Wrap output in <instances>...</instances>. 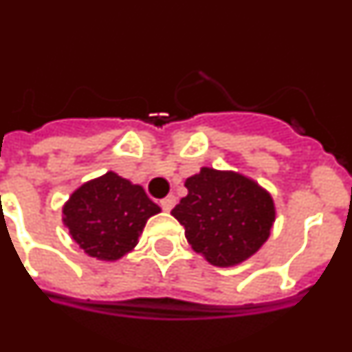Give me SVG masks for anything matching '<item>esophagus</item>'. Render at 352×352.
<instances>
[{
    "mask_svg": "<svg viewBox=\"0 0 352 352\" xmlns=\"http://www.w3.org/2000/svg\"><path fill=\"white\" fill-rule=\"evenodd\" d=\"M174 204H176V197L174 195H167V197H164L160 201V206L164 211H170L174 208Z\"/></svg>",
    "mask_w": 352,
    "mask_h": 352,
    "instance_id": "esophagus-1",
    "label": "esophagus"
}]
</instances>
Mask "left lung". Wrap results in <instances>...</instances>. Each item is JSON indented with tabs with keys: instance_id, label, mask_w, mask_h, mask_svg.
Segmentation results:
<instances>
[{
	"instance_id": "left-lung-1",
	"label": "left lung",
	"mask_w": 352,
	"mask_h": 352,
	"mask_svg": "<svg viewBox=\"0 0 352 352\" xmlns=\"http://www.w3.org/2000/svg\"><path fill=\"white\" fill-rule=\"evenodd\" d=\"M185 186L188 194L170 214L208 263L219 268L238 266L266 243L276 210L272 194L259 183L236 170L201 167Z\"/></svg>"
}]
</instances>
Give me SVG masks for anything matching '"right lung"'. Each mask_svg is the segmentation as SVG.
I'll list each match as a JSON object with an SVG mask.
<instances>
[{
  "instance_id": "right-lung-1",
  "label": "right lung",
  "mask_w": 352,
  "mask_h": 352,
  "mask_svg": "<svg viewBox=\"0 0 352 352\" xmlns=\"http://www.w3.org/2000/svg\"><path fill=\"white\" fill-rule=\"evenodd\" d=\"M160 211L141 185L109 170L72 192L61 219L84 254L113 263L135 248L148 219Z\"/></svg>"
}]
</instances>
